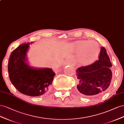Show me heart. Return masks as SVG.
Listing matches in <instances>:
<instances>
[{
    "label": "heart",
    "mask_w": 124,
    "mask_h": 124,
    "mask_svg": "<svg viewBox=\"0 0 124 124\" xmlns=\"http://www.w3.org/2000/svg\"><path fill=\"white\" fill-rule=\"evenodd\" d=\"M75 47L76 51H79V60L83 65H87L93 63L100 53L98 44L94 41H79L75 44Z\"/></svg>",
    "instance_id": "b5f03b06"
}]
</instances>
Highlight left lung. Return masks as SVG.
<instances>
[{"label":"left lung","instance_id":"1","mask_svg":"<svg viewBox=\"0 0 124 124\" xmlns=\"http://www.w3.org/2000/svg\"><path fill=\"white\" fill-rule=\"evenodd\" d=\"M98 60L89 65L81 66L76 70L78 91L85 96L104 93L111 81L112 63L105 47H102Z\"/></svg>","mask_w":124,"mask_h":124}]
</instances>
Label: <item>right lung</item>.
I'll return each mask as SVG.
<instances>
[{"mask_svg":"<svg viewBox=\"0 0 124 124\" xmlns=\"http://www.w3.org/2000/svg\"><path fill=\"white\" fill-rule=\"evenodd\" d=\"M29 43H23L10 56L8 73L10 81L19 92L30 96L44 94L51 85L54 73L51 69H35L26 63Z\"/></svg>","mask_w":124,"mask_h":124,"instance_id":"1","label":"right lung"}]
</instances>
